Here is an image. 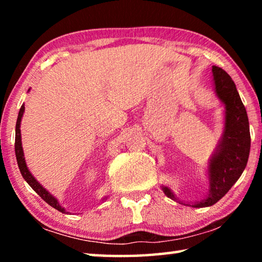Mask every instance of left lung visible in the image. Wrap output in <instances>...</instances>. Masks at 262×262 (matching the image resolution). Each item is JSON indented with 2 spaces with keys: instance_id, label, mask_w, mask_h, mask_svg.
Here are the masks:
<instances>
[{
  "instance_id": "left-lung-1",
  "label": "left lung",
  "mask_w": 262,
  "mask_h": 262,
  "mask_svg": "<svg viewBox=\"0 0 262 262\" xmlns=\"http://www.w3.org/2000/svg\"><path fill=\"white\" fill-rule=\"evenodd\" d=\"M216 94L225 105V128L216 152L209 163V194L192 207H209L221 200L245 170L251 148L250 126L247 113L228 73L212 67ZM168 198L174 199L170 188L163 187Z\"/></svg>"
}]
</instances>
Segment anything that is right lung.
Returning a JSON list of instances; mask_svg holds the SVG:
<instances>
[{
    "instance_id": "add662e5",
    "label": "right lung",
    "mask_w": 262,
    "mask_h": 262,
    "mask_svg": "<svg viewBox=\"0 0 262 262\" xmlns=\"http://www.w3.org/2000/svg\"><path fill=\"white\" fill-rule=\"evenodd\" d=\"M24 108H25L24 105H21L19 113H18V118H17V122H16V136H15V152H16L17 164H18L19 171H20L21 176H23V178L26 180V183H28L31 187H32L34 192L37 193L43 201H46L48 205L52 206L53 208H55L56 210H59L61 212H66V210L60 206V203L57 202L56 199L53 196V195L48 193L47 190L43 188L37 180L34 179V177L30 173L29 168H28V166H26V163L24 159L23 147H21V137H20V120H21V117H23Z\"/></svg>"
}]
</instances>
